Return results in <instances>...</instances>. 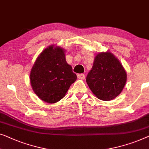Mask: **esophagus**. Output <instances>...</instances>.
<instances>
[{"label":"esophagus","instance_id":"34e87169","mask_svg":"<svg viewBox=\"0 0 149 149\" xmlns=\"http://www.w3.org/2000/svg\"><path fill=\"white\" fill-rule=\"evenodd\" d=\"M77 77L80 79H85V76L84 74H77Z\"/></svg>","mask_w":149,"mask_h":149}]
</instances>
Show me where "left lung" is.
I'll return each instance as SVG.
<instances>
[{
	"label": "left lung",
	"instance_id": "1",
	"mask_svg": "<svg viewBox=\"0 0 149 149\" xmlns=\"http://www.w3.org/2000/svg\"><path fill=\"white\" fill-rule=\"evenodd\" d=\"M127 74L117 58L109 52L99 53L86 81L98 99L110 101L119 95L126 85Z\"/></svg>",
	"mask_w": 149,
	"mask_h": 149
}]
</instances>
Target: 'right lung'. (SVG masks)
<instances>
[{
    "instance_id": "add662e5",
    "label": "right lung",
    "mask_w": 149,
    "mask_h": 149,
    "mask_svg": "<svg viewBox=\"0 0 149 149\" xmlns=\"http://www.w3.org/2000/svg\"><path fill=\"white\" fill-rule=\"evenodd\" d=\"M29 79L38 97L46 103H54L65 96L77 80V75L66 61L64 49L52 45L37 58Z\"/></svg>"
}]
</instances>
